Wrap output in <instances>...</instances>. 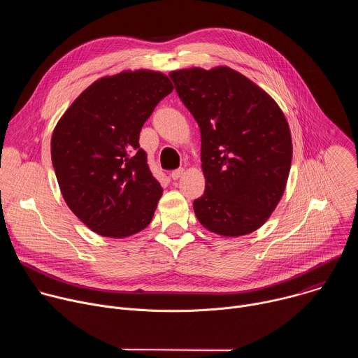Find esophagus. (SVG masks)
<instances>
[{
  "instance_id": "esophagus-1",
  "label": "esophagus",
  "mask_w": 358,
  "mask_h": 358,
  "mask_svg": "<svg viewBox=\"0 0 358 358\" xmlns=\"http://www.w3.org/2000/svg\"><path fill=\"white\" fill-rule=\"evenodd\" d=\"M182 174H184V169H178V170H174V171L170 174V177H171L173 180H178L180 177H182Z\"/></svg>"
}]
</instances>
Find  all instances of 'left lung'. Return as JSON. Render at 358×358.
<instances>
[{
  "label": "left lung",
  "instance_id": "obj_1",
  "mask_svg": "<svg viewBox=\"0 0 358 358\" xmlns=\"http://www.w3.org/2000/svg\"><path fill=\"white\" fill-rule=\"evenodd\" d=\"M201 133L203 228L238 238L259 229L279 203L292 164V136L276 101L245 75L217 66L170 72Z\"/></svg>",
  "mask_w": 358,
  "mask_h": 358
}]
</instances>
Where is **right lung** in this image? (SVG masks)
Masks as SVG:
<instances>
[{"instance_id":"add662e5","label":"right lung","mask_w":358,"mask_h":358,"mask_svg":"<svg viewBox=\"0 0 358 358\" xmlns=\"http://www.w3.org/2000/svg\"><path fill=\"white\" fill-rule=\"evenodd\" d=\"M174 89L162 72L137 69L87 86L57 123L50 156L62 196L93 232L126 238L144 229L163 195L138 137Z\"/></svg>"}]
</instances>
